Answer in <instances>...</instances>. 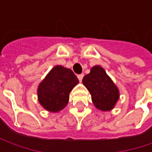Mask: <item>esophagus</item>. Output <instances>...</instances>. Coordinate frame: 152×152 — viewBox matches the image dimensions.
I'll return each mask as SVG.
<instances>
[{
  "mask_svg": "<svg viewBox=\"0 0 152 152\" xmlns=\"http://www.w3.org/2000/svg\"><path fill=\"white\" fill-rule=\"evenodd\" d=\"M77 77H78L79 81L81 82V81H82V79H83V77H84V75H83V74H80V75H77Z\"/></svg>",
  "mask_w": 152,
  "mask_h": 152,
  "instance_id": "obj_1",
  "label": "esophagus"
}]
</instances>
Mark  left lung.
Listing matches in <instances>:
<instances>
[{"label":"left lung","mask_w":152,"mask_h":152,"mask_svg":"<svg viewBox=\"0 0 152 152\" xmlns=\"http://www.w3.org/2000/svg\"><path fill=\"white\" fill-rule=\"evenodd\" d=\"M83 84L90 92L96 108L110 111L114 107L119 99V90L103 67L99 66L92 67L90 73L84 77Z\"/></svg>","instance_id":"8db88e82"}]
</instances>
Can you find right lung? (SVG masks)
Segmentation results:
<instances>
[{
	"mask_svg": "<svg viewBox=\"0 0 152 152\" xmlns=\"http://www.w3.org/2000/svg\"><path fill=\"white\" fill-rule=\"evenodd\" d=\"M78 82L71 69L56 66L39 86V102L49 112H58L67 104L69 93Z\"/></svg>",
	"mask_w": 152,
	"mask_h": 152,
	"instance_id": "1",
	"label": "right lung"
}]
</instances>
